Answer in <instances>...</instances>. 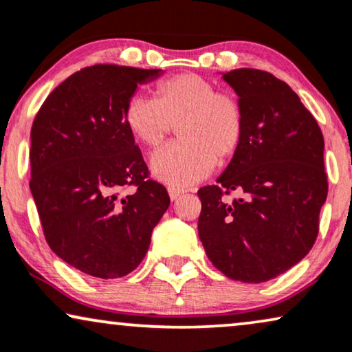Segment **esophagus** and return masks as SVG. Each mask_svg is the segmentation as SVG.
Wrapping results in <instances>:
<instances>
[{"label":"esophagus","mask_w":352,"mask_h":352,"mask_svg":"<svg viewBox=\"0 0 352 352\" xmlns=\"http://www.w3.org/2000/svg\"><path fill=\"white\" fill-rule=\"evenodd\" d=\"M168 194H170L171 200H176V199H179L182 194H184V189H179V187L170 186V187H168Z\"/></svg>","instance_id":"34e87169"}]
</instances>
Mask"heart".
Instances as JSON below:
<instances>
[{
    "label": "heart",
    "mask_w": 352,
    "mask_h": 352,
    "mask_svg": "<svg viewBox=\"0 0 352 352\" xmlns=\"http://www.w3.org/2000/svg\"><path fill=\"white\" fill-rule=\"evenodd\" d=\"M122 121L142 147L158 148L177 122L179 142L152 158L155 177L175 187L204 179L218 162L234 157L244 142V103L234 92L217 90L213 82L181 72L157 82L153 100L131 97Z\"/></svg>",
    "instance_id": "heart-1"
}]
</instances>
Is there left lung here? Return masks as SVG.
<instances>
[{"mask_svg": "<svg viewBox=\"0 0 352 352\" xmlns=\"http://www.w3.org/2000/svg\"><path fill=\"white\" fill-rule=\"evenodd\" d=\"M244 103L245 137L215 186L199 189V237L236 281L263 283L300 262L318 234L328 194L323 135L286 82L267 71L223 74ZM237 190L232 203L222 195Z\"/></svg>", "mask_w": 352, "mask_h": 352, "instance_id": "1", "label": "left lung"}]
</instances>
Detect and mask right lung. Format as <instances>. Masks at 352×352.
<instances>
[{"label": "right lung", "mask_w": 352, "mask_h": 352, "mask_svg": "<svg viewBox=\"0 0 352 352\" xmlns=\"http://www.w3.org/2000/svg\"><path fill=\"white\" fill-rule=\"evenodd\" d=\"M160 74L84 67L48 95L32 124L30 192L45 239L85 275L111 280L135 270L170 207L122 121L137 85ZM127 186L135 190L122 196Z\"/></svg>", "instance_id": "add662e5"}]
</instances>
